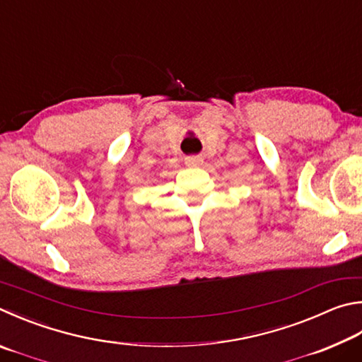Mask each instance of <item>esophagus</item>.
Instances as JSON below:
<instances>
[{"label":"esophagus","instance_id":"34e87169","mask_svg":"<svg viewBox=\"0 0 362 362\" xmlns=\"http://www.w3.org/2000/svg\"><path fill=\"white\" fill-rule=\"evenodd\" d=\"M202 156L201 155H189L185 158V163L188 164V166H201L202 164Z\"/></svg>","mask_w":362,"mask_h":362}]
</instances>
